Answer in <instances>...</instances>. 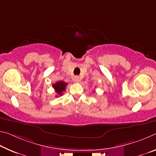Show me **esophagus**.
Wrapping results in <instances>:
<instances>
[{"instance_id":"1","label":"esophagus","mask_w":156,"mask_h":156,"mask_svg":"<svg viewBox=\"0 0 156 156\" xmlns=\"http://www.w3.org/2000/svg\"><path fill=\"white\" fill-rule=\"evenodd\" d=\"M80 77H79V76H75V77H74V81H75L76 83H78V82H80Z\"/></svg>"}]
</instances>
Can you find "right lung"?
<instances>
[{"instance_id":"obj_1","label":"right lung","mask_w":156,"mask_h":156,"mask_svg":"<svg viewBox=\"0 0 156 156\" xmlns=\"http://www.w3.org/2000/svg\"><path fill=\"white\" fill-rule=\"evenodd\" d=\"M66 85H67V84L65 82H63V81H58V82L53 84V87L54 88V90H55L57 94L60 96L63 94V91H65L66 90ZM58 95L56 96L57 97L58 96Z\"/></svg>"}]
</instances>
